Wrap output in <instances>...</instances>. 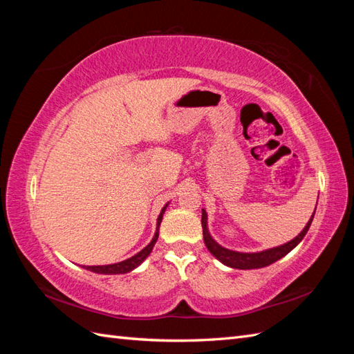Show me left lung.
I'll list each match as a JSON object with an SVG mask.
<instances>
[{"instance_id":"1","label":"left lung","mask_w":354,"mask_h":354,"mask_svg":"<svg viewBox=\"0 0 354 354\" xmlns=\"http://www.w3.org/2000/svg\"><path fill=\"white\" fill-rule=\"evenodd\" d=\"M312 221H313V216L310 217V221L307 222L304 230L299 232V234L295 239L290 240V242L284 243L281 246L272 248V250H268V251L246 254V252H236V251L225 250V248H222L221 245H217L214 240L212 239V236L208 234L207 213H205V209H202V231H204V242L208 248V251L212 252L217 260H221L223 265L236 268V269H257V268H265L268 265H272L274 261L284 257L286 254L290 252L293 248H295L299 242H301L303 237L306 236V232L309 231V228H310Z\"/></svg>"}]
</instances>
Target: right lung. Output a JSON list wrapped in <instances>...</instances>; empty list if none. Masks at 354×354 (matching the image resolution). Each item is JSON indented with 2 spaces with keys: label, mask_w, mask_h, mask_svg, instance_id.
Listing matches in <instances>:
<instances>
[{
  "label": "right lung",
  "mask_w": 354,
  "mask_h": 354,
  "mask_svg": "<svg viewBox=\"0 0 354 354\" xmlns=\"http://www.w3.org/2000/svg\"><path fill=\"white\" fill-rule=\"evenodd\" d=\"M167 207V205H165ZM165 207L162 208V212L160 213V216H158V228H160V223H161V221H162V214H164V212H165ZM156 228V232H155V237L152 239V242H150L145 250L142 251H140L137 255H133V257H131V259H127V260H124V261H120V263H115V265H104V266H86V269L88 270H93V272H97V274H126V272H129V270H132V269H135L137 268L140 263L145 260L147 255L152 252V248H153V245L156 243V240H158V234H160V230ZM85 268V266H84Z\"/></svg>",
  "instance_id": "right-lung-1"
}]
</instances>
